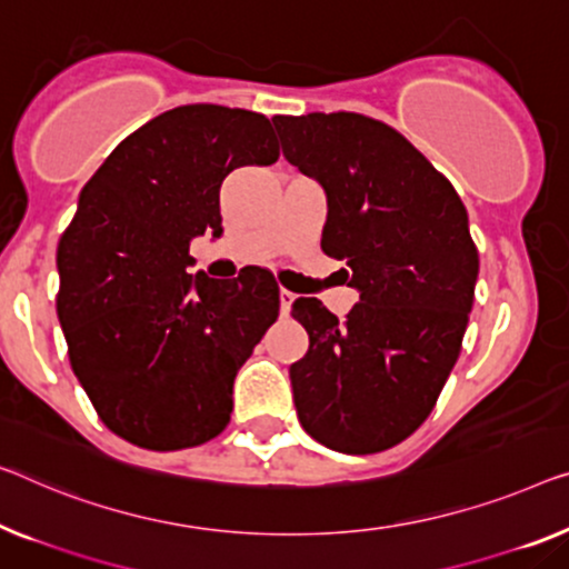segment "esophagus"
Returning a JSON list of instances; mask_svg holds the SVG:
<instances>
[{
  "label": "esophagus",
  "instance_id": "esophagus-1",
  "mask_svg": "<svg viewBox=\"0 0 569 569\" xmlns=\"http://www.w3.org/2000/svg\"><path fill=\"white\" fill-rule=\"evenodd\" d=\"M296 301V293H291V291H286V288H281V313L286 317L288 311H291V303Z\"/></svg>",
  "mask_w": 569,
  "mask_h": 569
}]
</instances>
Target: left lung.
<instances>
[{"label": "left lung", "mask_w": 569, "mask_h": 569, "mask_svg": "<svg viewBox=\"0 0 569 569\" xmlns=\"http://www.w3.org/2000/svg\"><path fill=\"white\" fill-rule=\"evenodd\" d=\"M283 156L327 193L321 250L360 301L339 321L319 299L291 317L309 352L291 366L301 427L329 449L403 442L435 409L460 355L478 281L468 209L393 127L355 112L276 114Z\"/></svg>", "instance_id": "1"}]
</instances>
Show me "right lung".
<instances>
[{"label":"right lung","instance_id":"right-lung-1","mask_svg":"<svg viewBox=\"0 0 569 569\" xmlns=\"http://www.w3.org/2000/svg\"><path fill=\"white\" fill-rule=\"evenodd\" d=\"M278 156L266 114L186 104L127 134L81 189L58 242V319L76 378L127 442L171 452L230 423L237 370L278 319V283L262 268L191 276L189 244L222 234L224 178Z\"/></svg>","mask_w":569,"mask_h":569}]
</instances>
